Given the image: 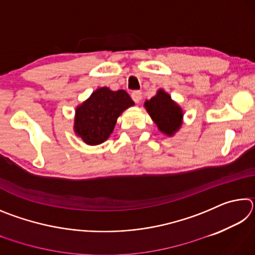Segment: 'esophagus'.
<instances>
[{"label":"esophagus","instance_id":"obj_1","mask_svg":"<svg viewBox=\"0 0 255 255\" xmlns=\"http://www.w3.org/2000/svg\"><path fill=\"white\" fill-rule=\"evenodd\" d=\"M131 98L136 103H139L140 100H141V98H143V96H141L140 91H132L131 92Z\"/></svg>","mask_w":255,"mask_h":255}]
</instances>
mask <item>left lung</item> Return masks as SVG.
<instances>
[{"mask_svg": "<svg viewBox=\"0 0 255 255\" xmlns=\"http://www.w3.org/2000/svg\"><path fill=\"white\" fill-rule=\"evenodd\" d=\"M144 106L162 132L171 136L180 128L182 110L163 90H158L156 96L146 101Z\"/></svg>", "mask_w": 255, "mask_h": 255, "instance_id": "8db88e82", "label": "left lung"}]
</instances>
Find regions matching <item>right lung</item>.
I'll return each instance as SVG.
<instances>
[{
	"label": "right lung",
	"mask_w": 255,
	"mask_h": 255,
	"mask_svg": "<svg viewBox=\"0 0 255 255\" xmlns=\"http://www.w3.org/2000/svg\"><path fill=\"white\" fill-rule=\"evenodd\" d=\"M133 101L124 90L100 88L76 108L75 132L88 145H99L114 131L117 118Z\"/></svg>",
	"instance_id": "right-lung-1"
}]
</instances>
